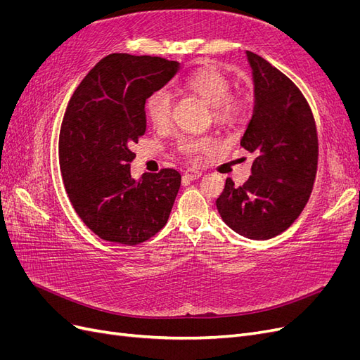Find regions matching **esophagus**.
Wrapping results in <instances>:
<instances>
[{
	"instance_id": "esophagus-1",
	"label": "esophagus",
	"mask_w": 360,
	"mask_h": 360,
	"mask_svg": "<svg viewBox=\"0 0 360 360\" xmlns=\"http://www.w3.org/2000/svg\"><path fill=\"white\" fill-rule=\"evenodd\" d=\"M201 171L200 169H195V168H188L183 174V179L184 180H197L201 177Z\"/></svg>"
}]
</instances>
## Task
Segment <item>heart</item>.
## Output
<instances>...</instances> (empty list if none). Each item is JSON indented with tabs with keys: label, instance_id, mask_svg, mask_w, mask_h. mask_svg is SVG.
<instances>
[{
	"label": "heart",
	"instance_id": "heart-1",
	"mask_svg": "<svg viewBox=\"0 0 360 360\" xmlns=\"http://www.w3.org/2000/svg\"><path fill=\"white\" fill-rule=\"evenodd\" d=\"M183 90L198 97L210 106L212 120L219 126L234 123L243 112V101L238 96H233L231 82L226 76L216 69H200L188 75L181 82ZM172 110V99L167 90L159 89L148 96L146 102L147 117L158 129L169 124ZM212 146L209 138L202 136H181L177 141V150L181 155L193 156Z\"/></svg>",
	"mask_w": 360,
	"mask_h": 360
}]
</instances>
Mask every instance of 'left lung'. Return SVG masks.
Returning <instances> with one entry per match:
<instances>
[{
  "label": "left lung",
  "instance_id": "left-lung-1",
  "mask_svg": "<svg viewBox=\"0 0 360 360\" xmlns=\"http://www.w3.org/2000/svg\"><path fill=\"white\" fill-rule=\"evenodd\" d=\"M252 69L254 112L240 146L254 155L243 186L226 179L217 212L233 231L267 240L285 231L307 205L317 174L319 138L311 108L291 79L257 53Z\"/></svg>",
  "mask_w": 360,
  "mask_h": 360
}]
</instances>
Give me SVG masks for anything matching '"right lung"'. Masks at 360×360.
I'll return each instance as SVG.
<instances>
[{"label": "right lung", "instance_id": "obj_1", "mask_svg": "<svg viewBox=\"0 0 360 360\" xmlns=\"http://www.w3.org/2000/svg\"><path fill=\"white\" fill-rule=\"evenodd\" d=\"M180 69L160 57L111 53L85 76L64 114L60 167L82 222L106 242L134 246L165 226L181 176L130 177V146L146 134V101Z\"/></svg>", "mask_w": 360, "mask_h": 360}]
</instances>
